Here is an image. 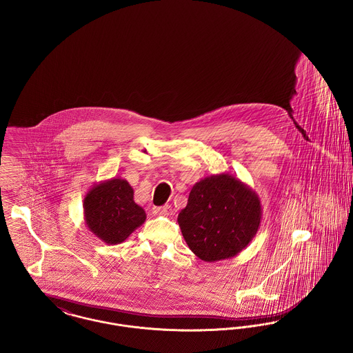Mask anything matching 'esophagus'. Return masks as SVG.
Returning <instances> with one entry per match:
<instances>
[{
  "label": "esophagus",
  "mask_w": 353,
  "mask_h": 353,
  "mask_svg": "<svg viewBox=\"0 0 353 353\" xmlns=\"http://www.w3.org/2000/svg\"><path fill=\"white\" fill-rule=\"evenodd\" d=\"M154 213H157V214H172V213H173V209H172L170 205L154 208Z\"/></svg>",
  "instance_id": "obj_1"
}]
</instances>
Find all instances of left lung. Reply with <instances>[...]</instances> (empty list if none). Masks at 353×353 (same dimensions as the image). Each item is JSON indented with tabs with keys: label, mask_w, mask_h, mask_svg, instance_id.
<instances>
[{
	"label": "left lung",
	"mask_w": 353,
	"mask_h": 353,
	"mask_svg": "<svg viewBox=\"0 0 353 353\" xmlns=\"http://www.w3.org/2000/svg\"><path fill=\"white\" fill-rule=\"evenodd\" d=\"M261 216L259 194L240 179L221 173L193 185L177 221L189 249L203 261L213 263L247 248Z\"/></svg>",
	"instance_id": "1"
}]
</instances>
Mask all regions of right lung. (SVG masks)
<instances>
[{"mask_svg":"<svg viewBox=\"0 0 353 353\" xmlns=\"http://www.w3.org/2000/svg\"><path fill=\"white\" fill-rule=\"evenodd\" d=\"M83 220L105 244L116 245L145 223V210L133 200V188L124 179H109L89 189L83 199Z\"/></svg>","mask_w":353,"mask_h":353,"instance_id":"1","label":"right lung"}]
</instances>
